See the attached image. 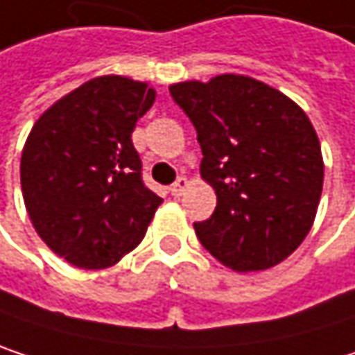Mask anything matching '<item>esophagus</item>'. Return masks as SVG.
<instances>
[{
    "label": "esophagus",
    "mask_w": 355,
    "mask_h": 355,
    "mask_svg": "<svg viewBox=\"0 0 355 355\" xmlns=\"http://www.w3.org/2000/svg\"><path fill=\"white\" fill-rule=\"evenodd\" d=\"M189 184H191V182H189V180H187L184 177L177 178V182H175V184L171 187V193H173L175 197H180V195H182V193H184V191L189 189Z\"/></svg>",
    "instance_id": "1"
}]
</instances>
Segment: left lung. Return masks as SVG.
<instances>
[{
    "instance_id": "left-lung-1",
    "label": "left lung",
    "mask_w": 355,
    "mask_h": 355,
    "mask_svg": "<svg viewBox=\"0 0 355 355\" xmlns=\"http://www.w3.org/2000/svg\"><path fill=\"white\" fill-rule=\"evenodd\" d=\"M197 129L201 178L216 211L197 222L201 245L232 271L288 259L311 232L324 162L311 119L277 88L236 73L171 84Z\"/></svg>"
}]
</instances>
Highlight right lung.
<instances>
[{
	"mask_svg": "<svg viewBox=\"0 0 355 355\" xmlns=\"http://www.w3.org/2000/svg\"><path fill=\"white\" fill-rule=\"evenodd\" d=\"M156 101L148 82L98 76L33 125L20 160L36 234L80 269H107L137 247L162 199L141 182L131 133Z\"/></svg>",
	"mask_w": 355,
	"mask_h": 355,
	"instance_id": "1",
	"label": "right lung"
}]
</instances>
